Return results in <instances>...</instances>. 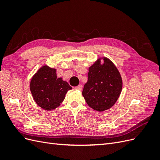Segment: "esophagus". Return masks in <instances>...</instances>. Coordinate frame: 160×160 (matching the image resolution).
I'll return each mask as SVG.
<instances>
[{"label":"esophagus","mask_w":160,"mask_h":160,"mask_svg":"<svg viewBox=\"0 0 160 160\" xmlns=\"http://www.w3.org/2000/svg\"><path fill=\"white\" fill-rule=\"evenodd\" d=\"M82 88H83V86H82V85H79L78 86L75 87V89L77 90H81Z\"/></svg>","instance_id":"obj_1"}]
</instances>
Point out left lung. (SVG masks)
Returning a JSON list of instances; mask_svg holds the SVG:
<instances>
[{
  "label": "left lung",
  "mask_w": 160,
  "mask_h": 160,
  "mask_svg": "<svg viewBox=\"0 0 160 160\" xmlns=\"http://www.w3.org/2000/svg\"><path fill=\"white\" fill-rule=\"evenodd\" d=\"M101 65L98 60L89 69L88 81L83 92L90 108L98 111L111 108L117 101L122 89V79L114 64L107 58Z\"/></svg>",
  "instance_id": "obj_1"
}]
</instances>
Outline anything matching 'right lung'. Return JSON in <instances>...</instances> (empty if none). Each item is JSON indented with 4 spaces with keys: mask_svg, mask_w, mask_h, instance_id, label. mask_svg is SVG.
I'll return each instance as SVG.
<instances>
[{
    "mask_svg": "<svg viewBox=\"0 0 160 160\" xmlns=\"http://www.w3.org/2000/svg\"><path fill=\"white\" fill-rule=\"evenodd\" d=\"M72 88L62 78H57L56 69L43 66L32 77L30 89L36 103L42 109L52 110L63 101Z\"/></svg>",
    "mask_w": 160,
    "mask_h": 160,
    "instance_id": "1",
    "label": "right lung"
}]
</instances>
